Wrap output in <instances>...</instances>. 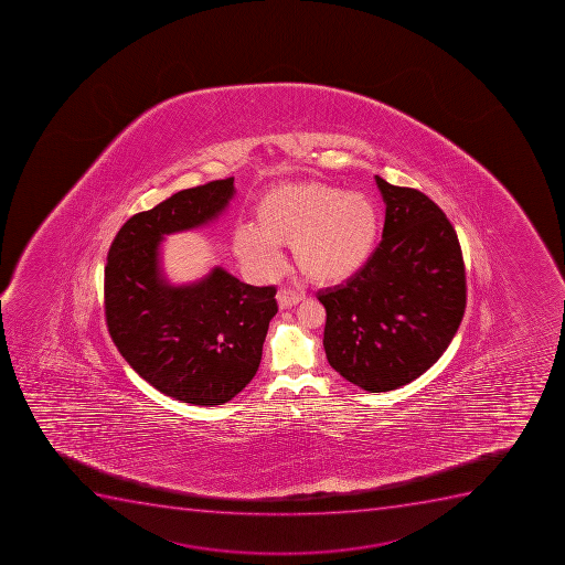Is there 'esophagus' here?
I'll return each instance as SVG.
<instances>
[{"instance_id": "1", "label": "esophagus", "mask_w": 565, "mask_h": 565, "mask_svg": "<svg viewBox=\"0 0 565 565\" xmlns=\"http://www.w3.org/2000/svg\"><path fill=\"white\" fill-rule=\"evenodd\" d=\"M302 292L292 291V289H279L278 295H276L279 309L292 308V306L302 302Z\"/></svg>"}]
</instances>
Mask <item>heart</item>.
<instances>
[{"mask_svg":"<svg viewBox=\"0 0 565 565\" xmlns=\"http://www.w3.org/2000/svg\"><path fill=\"white\" fill-rule=\"evenodd\" d=\"M380 212L364 193L322 182L274 185L256 204V223L234 230V250L259 273L281 265L279 245H292L298 268L315 281H341L374 250Z\"/></svg>","mask_w":565,"mask_h":565,"instance_id":"obj_1","label":"heart"}]
</instances>
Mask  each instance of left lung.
Wrapping results in <instances>:
<instances>
[{"mask_svg": "<svg viewBox=\"0 0 565 565\" xmlns=\"http://www.w3.org/2000/svg\"><path fill=\"white\" fill-rule=\"evenodd\" d=\"M386 204L383 239L326 308L328 363L369 392L407 385L446 352L466 309L457 232L429 196L375 174Z\"/></svg>", "mask_w": 565, "mask_h": 565, "instance_id": "left-lung-1", "label": "left lung"}]
</instances>
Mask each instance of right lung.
<instances>
[{"mask_svg":"<svg viewBox=\"0 0 565 565\" xmlns=\"http://www.w3.org/2000/svg\"><path fill=\"white\" fill-rule=\"evenodd\" d=\"M234 193V179L213 180L136 213L114 237L105 267V315L119 353L157 391L202 407L230 402L256 375L278 313L276 287L248 286L221 267L171 286L160 245L212 223Z\"/></svg>","mask_w":565,"mask_h":565,"instance_id":"right-lung-1","label":"right lung"}]
</instances>
